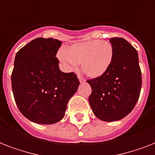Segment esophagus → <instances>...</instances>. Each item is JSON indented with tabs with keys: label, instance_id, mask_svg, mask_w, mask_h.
Returning a JSON list of instances; mask_svg holds the SVG:
<instances>
[{
	"label": "esophagus",
	"instance_id": "esophagus-1",
	"mask_svg": "<svg viewBox=\"0 0 155 155\" xmlns=\"http://www.w3.org/2000/svg\"><path fill=\"white\" fill-rule=\"evenodd\" d=\"M78 79H79L80 83H84V82H85V80H84V78L82 77L81 75H78Z\"/></svg>",
	"mask_w": 155,
	"mask_h": 155
}]
</instances>
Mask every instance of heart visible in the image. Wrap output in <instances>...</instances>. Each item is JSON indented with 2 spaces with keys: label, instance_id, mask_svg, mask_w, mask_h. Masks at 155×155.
<instances>
[{
  "label": "heart",
  "instance_id": "1",
  "mask_svg": "<svg viewBox=\"0 0 155 155\" xmlns=\"http://www.w3.org/2000/svg\"><path fill=\"white\" fill-rule=\"evenodd\" d=\"M57 57L67 71H73L81 64V69L88 77H100L112 64L114 48L107 41H84L60 49Z\"/></svg>",
  "mask_w": 155,
  "mask_h": 155
}]
</instances>
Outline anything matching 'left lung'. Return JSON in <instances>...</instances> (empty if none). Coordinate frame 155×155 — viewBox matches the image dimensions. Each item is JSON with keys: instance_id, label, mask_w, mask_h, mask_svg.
<instances>
[{"instance_id": "obj_1", "label": "left lung", "mask_w": 155, "mask_h": 155, "mask_svg": "<svg viewBox=\"0 0 155 155\" xmlns=\"http://www.w3.org/2000/svg\"><path fill=\"white\" fill-rule=\"evenodd\" d=\"M114 48L112 64L105 74L87 80L91 87L89 104L93 113L102 121L123 119L136 104L142 87L139 55L123 38H110Z\"/></svg>"}]
</instances>
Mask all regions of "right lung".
<instances>
[{
	"label": "right lung",
	"mask_w": 155,
	"mask_h": 155,
	"mask_svg": "<svg viewBox=\"0 0 155 155\" xmlns=\"http://www.w3.org/2000/svg\"><path fill=\"white\" fill-rule=\"evenodd\" d=\"M62 42L36 38L20 49L14 60L12 88L19 110L38 124H53L64 117L80 81L73 72L60 70L56 57Z\"/></svg>",
	"instance_id": "right-lung-1"
}]
</instances>
